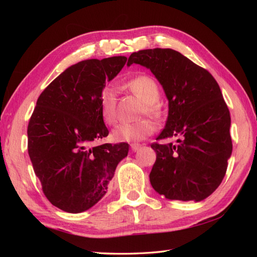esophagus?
<instances>
[{
  "mask_svg": "<svg viewBox=\"0 0 257 257\" xmlns=\"http://www.w3.org/2000/svg\"><path fill=\"white\" fill-rule=\"evenodd\" d=\"M141 147H142L141 144H135V143L134 144H130V149H132L133 152H137L139 149H141Z\"/></svg>",
  "mask_w": 257,
  "mask_h": 257,
  "instance_id": "obj_1",
  "label": "esophagus"
}]
</instances>
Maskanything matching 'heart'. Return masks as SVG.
<instances>
[{
    "instance_id": "1",
    "label": "heart",
    "mask_w": 257,
    "mask_h": 257,
    "mask_svg": "<svg viewBox=\"0 0 257 257\" xmlns=\"http://www.w3.org/2000/svg\"><path fill=\"white\" fill-rule=\"evenodd\" d=\"M125 87L145 103L143 113L160 118L162 115V108L159 104L160 87L153 78L146 75H141L125 82ZM99 113L104 122L113 124L116 121V95L111 87L102 89L98 97ZM155 125L151 120L145 119L134 123H121L113 129V141L119 143L139 142L154 133Z\"/></svg>"
}]
</instances>
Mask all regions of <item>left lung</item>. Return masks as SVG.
I'll return each mask as SVG.
<instances>
[{"mask_svg": "<svg viewBox=\"0 0 257 257\" xmlns=\"http://www.w3.org/2000/svg\"><path fill=\"white\" fill-rule=\"evenodd\" d=\"M150 69L169 101L165 128L153 143L156 161L150 173L155 191L168 199L199 202L222 182L231 156L230 112L216 80L206 69L171 49L135 52L128 66Z\"/></svg>", "mask_w": 257, "mask_h": 257, "instance_id": "1", "label": "left lung"}]
</instances>
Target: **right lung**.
Returning <instances> with one entry per match:
<instances>
[{"label": "right lung", "instance_id": "right-lung-1", "mask_svg": "<svg viewBox=\"0 0 257 257\" xmlns=\"http://www.w3.org/2000/svg\"><path fill=\"white\" fill-rule=\"evenodd\" d=\"M127 62L125 56L80 61L43 90L30 116L28 154L46 198L60 210L80 213L106 194L127 143L90 147L108 130L98 97Z\"/></svg>", "mask_w": 257, "mask_h": 257}]
</instances>
